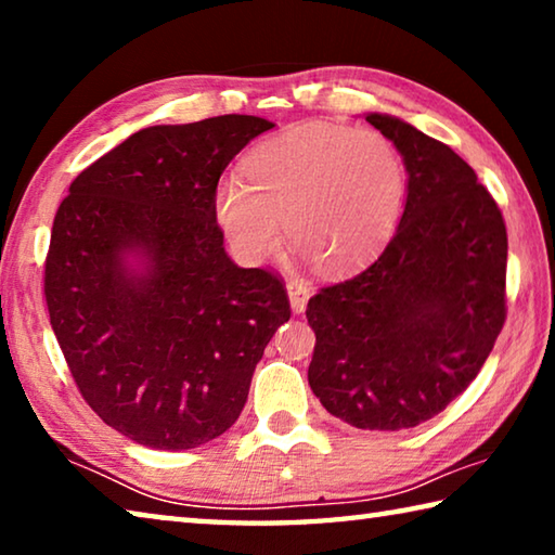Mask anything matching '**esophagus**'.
<instances>
[{
	"label": "esophagus",
	"instance_id": "34e87169",
	"mask_svg": "<svg viewBox=\"0 0 555 555\" xmlns=\"http://www.w3.org/2000/svg\"><path fill=\"white\" fill-rule=\"evenodd\" d=\"M286 291H288V300H291V308H294V313H304L308 298H311V286L298 279H291L286 284Z\"/></svg>",
	"mask_w": 555,
	"mask_h": 555
}]
</instances>
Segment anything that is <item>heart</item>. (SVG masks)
Wrapping results in <instances>:
<instances>
[{"instance_id": "heart-1", "label": "heart", "mask_w": 555, "mask_h": 555, "mask_svg": "<svg viewBox=\"0 0 555 555\" xmlns=\"http://www.w3.org/2000/svg\"><path fill=\"white\" fill-rule=\"evenodd\" d=\"M247 183L224 178L215 215L242 259L274 255L288 240L318 269L360 267L397 230L406 173L397 149L377 131L343 125L291 127L247 162Z\"/></svg>"}]
</instances>
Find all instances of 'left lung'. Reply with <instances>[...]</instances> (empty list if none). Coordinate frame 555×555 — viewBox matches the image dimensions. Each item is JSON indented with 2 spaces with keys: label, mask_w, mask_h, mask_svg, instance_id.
<instances>
[{
  "label": "left lung",
  "mask_w": 555,
  "mask_h": 555,
  "mask_svg": "<svg viewBox=\"0 0 555 555\" xmlns=\"http://www.w3.org/2000/svg\"><path fill=\"white\" fill-rule=\"evenodd\" d=\"M409 171L401 222L360 274L308 300V384L345 424L401 430L463 393L506 321V224L490 191L448 144L367 115Z\"/></svg>",
  "instance_id": "1"
}]
</instances>
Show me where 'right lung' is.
Wrapping results in <instances>:
<instances>
[{
  "instance_id": "right-lung-1",
  "label": "right lung",
  "mask_w": 555,
  "mask_h": 555,
  "mask_svg": "<svg viewBox=\"0 0 555 555\" xmlns=\"http://www.w3.org/2000/svg\"><path fill=\"white\" fill-rule=\"evenodd\" d=\"M269 119L146 127L70 183L53 218L43 294L88 406L139 446L188 450L240 418L284 279L240 269L215 215L220 176ZM147 259L137 275L126 255Z\"/></svg>"
}]
</instances>
